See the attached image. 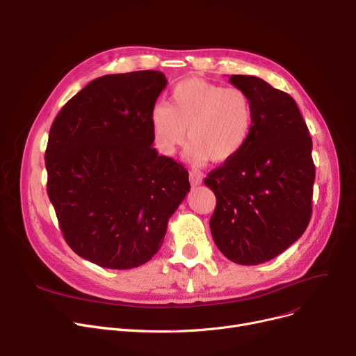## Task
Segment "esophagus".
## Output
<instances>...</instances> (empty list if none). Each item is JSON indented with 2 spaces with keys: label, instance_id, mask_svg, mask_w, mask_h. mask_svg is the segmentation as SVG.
I'll return each mask as SVG.
<instances>
[{
  "label": "esophagus",
  "instance_id": "34e87169",
  "mask_svg": "<svg viewBox=\"0 0 356 356\" xmlns=\"http://www.w3.org/2000/svg\"><path fill=\"white\" fill-rule=\"evenodd\" d=\"M190 182L193 186L201 185L202 184V177L200 172H190Z\"/></svg>",
  "mask_w": 356,
  "mask_h": 356
}]
</instances>
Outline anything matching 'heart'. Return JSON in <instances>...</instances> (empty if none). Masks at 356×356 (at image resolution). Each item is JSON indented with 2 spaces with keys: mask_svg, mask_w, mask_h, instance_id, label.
Listing matches in <instances>:
<instances>
[{
  "mask_svg": "<svg viewBox=\"0 0 356 356\" xmlns=\"http://www.w3.org/2000/svg\"><path fill=\"white\" fill-rule=\"evenodd\" d=\"M254 109L250 96L238 88H222L202 79H186L174 88L170 104L151 112L156 148L171 155L190 142L186 158L195 165L210 159L225 163L247 145L253 131Z\"/></svg>",
  "mask_w": 356,
  "mask_h": 356,
  "instance_id": "b5f03b06",
  "label": "heart"
}]
</instances>
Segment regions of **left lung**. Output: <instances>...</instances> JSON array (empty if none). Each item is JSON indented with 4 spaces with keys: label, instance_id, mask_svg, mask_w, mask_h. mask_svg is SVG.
<instances>
[{
    "label": "left lung",
    "instance_id": "8db88e82",
    "mask_svg": "<svg viewBox=\"0 0 356 356\" xmlns=\"http://www.w3.org/2000/svg\"><path fill=\"white\" fill-rule=\"evenodd\" d=\"M229 83L253 102V131L244 149L204 184L217 198L210 228L220 252L254 266L282 254L310 221L312 138L290 95L256 76L233 74Z\"/></svg>",
    "mask_w": 356,
    "mask_h": 356
}]
</instances>
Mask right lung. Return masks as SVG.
Listing matches in <instances>:
<instances>
[{"label":"right lung","mask_w":356,"mask_h":356,"mask_svg":"<svg viewBox=\"0 0 356 356\" xmlns=\"http://www.w3.org/2000/svg\"><path fill=\"white\" fill-rule=\"evenodd\" d=\"M166 83L156 70L97 77L51 124L49 198L66 243L100 267L149 261L191 190L184 166L152 148L151 112Z\"/></svg>","instance_id":"add662e5"}]
</instances>
